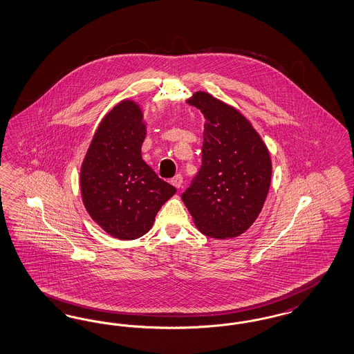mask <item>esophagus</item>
Masks as SVG:
<instances>
[{"mask_svg":"<svg viewBox=\"0 0 354 354\" xmlns=\"http://www.w3.org/2000/svg\"><path fill=\"white\" fill-rule=\"evenodd\" d=\"M182 183H183V176H182L180 174L175 175V176L171 179V184H172L174 187H176V188H180Z\"/></svg>","mask_w":354,"mask_h":354,"instance_id":"esophagus-1","label":"esophagus"}]
</instances>
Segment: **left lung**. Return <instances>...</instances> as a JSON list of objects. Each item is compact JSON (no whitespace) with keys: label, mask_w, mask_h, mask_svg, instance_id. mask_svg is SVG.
<instances>
[{"label":"left lung","mask_w":354,"mask_h":354,"mask_svg":"<svg viewBox=\"0 0 354 354\" xmlns=\"http://www.w3.org/2000/svg\"><path fill=\"white\" fill-rule=\"evenodd\" d=\"M188 102L204 114L205 125L201 167L182 198L203 234L237 237L252 227L268 196L269 150L233 106L205 92Z\"/></svg>","instance_id":"obj_1"}]
</instances>
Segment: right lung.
<instances>
[{
  "mask_svg": "<svg viewBox=\"0 0 354 354\" xmlns=\"http://www.w3.org/2000/svg\"><path fill=\"white\" fill-rule=\"evenodd\" d=\"M142 117L134 101L115 105L97 127L80 172L85 209L118 240L146 234L160 207L176 192L142 159Z\"/></svg>",
  "mask_w": 354,
  "mask_h": 354,
  "instance_id": "right-lung-1",
  "label": "right lung"
}]
</instances>
